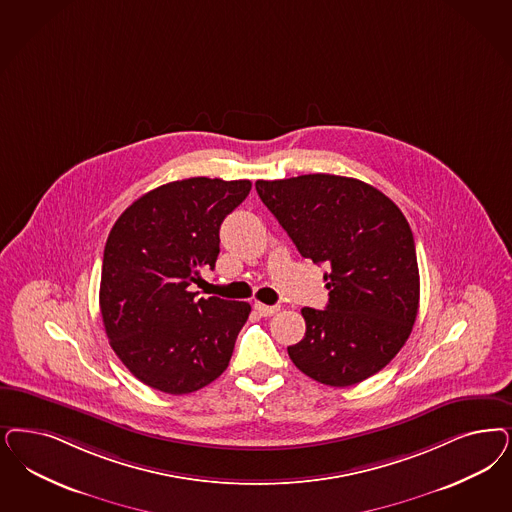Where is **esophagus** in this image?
<instances>
[{"instance_id": "34e87169", "label": "esophagus", "mask_w": 512, "mask_h": 512, "mask_svg": "<svg viewBox=\"0 0 512 512\" xmlns=\"http://www.w3.org/2000/svg\"><path fill=\"white\" fill-rule=\"evenodd\" d=\"M253 308H255L261 316H265V318H268V316H274V314L280 310V306H268V304H263V302H255V304H253Z\"/></svg>"}]
</instances>
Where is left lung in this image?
Masks as SVG:
<instances>
[{
  "mask_svg": "<svg viewBox=\"0 0 512 512\" xmlns=\"http://www.w3.org/2000/svg\"><path fill=\"white\" fill-rule=\"evenodd\" d=\"M255 189L300 255L331 268L327 308H302L306 333L287 348L295 367L333 388L382 371L405 346L420 306L416 246L403 212L353 177L259 179Z\"/></svg>",
  "mask_w": 512,
  "mask_h": 512,
  "instance_id": "1",
  "label": "left lung"
}]
</instances>
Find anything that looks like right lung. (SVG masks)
<instances>
[{
  "label": "right lung",
  "mask_w": 512,
  "mask_h": 512,
  "mask_svg": "<svg viewBox=\"0 0 512 512\" xmlns=\"http://www.w3.org/2000/svg\"><path fill=\"white\" fill-rule=\"evenodd\" d=\"M251 181L189 177L160 185L124 210L107 236L100 312L113 352L140 382L170 395L212 384L229 367L251 306L200 297L223 219Z\"/></svg>",
  "instance_id": "add662e5"
}]
</instances>
